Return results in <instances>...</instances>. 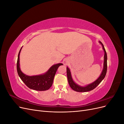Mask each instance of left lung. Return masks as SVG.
Listing matches in <instances>:
<instances>
[{"label": "left lung", "instance_id": "obj_1", "mask_svg": "<svg viewBox=\"0 0 124 124\" xmlns=\"http://www.w3.org/2000/svg\"><path fill=\"white\" fill-rule=\"evenodd\" d=\"M99 42L101 43V45H102L103 49L104 52V67H103V69L102 70V72L101 73L100 76L96 81L93 82V83L91 84L85 86V87H81L80 86H78V85L75 83L74 81H73L72 77H71L70 71L68 67H67V78H68V83L70 86V87L72 88L73 91L78 92H86L91 91L92 90L95 88L100 83V82L103 80L105 76H106L107 71V54L103 44L102 43V42H100V41H99Z\"/></svg>", "mask_w": 124, "mask_h": 124}]
</instances>
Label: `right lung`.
Wrapping results in <instances>:
<instances>
[{"instance_id":"right-lung-1","label":"right lung","mask_w":124,"mask_h":124,"mask_svg":"<svg viewBox=\"0 0 124 124\" xmlns=\"http://www.w3.org/2000/svg\"><path fill=\"white\" fill-rule=\"evenodd\" d=\"M21 50L18 55L17 61V71L25 85L29 88L38 91H46L49 89L53 84L54 78L58 67L62 65V63H57L52 66L47 72L44 74L35 76H26L22 72L20 68V54Z\"/></svg>"}]
</instances>
